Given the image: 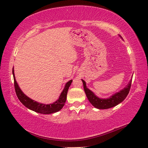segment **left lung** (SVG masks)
<instances>
[{"instance_id":"left-lung-1","label":"left lung","mask_w":148,"mask_h":148,"mask_svg":"<svg viewBox=\"0 0 148 148\" xmlns=\"http://www.w3.org/2000/svg\"><path fill=\"white\" fill-rule=\"evenodd\" d=\"M83 83L84 90L85 92L86 95L90 102L95 107V108L99 109H106L111 108L112 107H114L119 104V103L123 101L128 95V93L130 92L132 81L131 79L129 83L127 84V86L124 88L123 89L119 91V92L115 93L114 95L110 97L108 99H100L98 97H97L92 91L89 90L86 86V82L83 79H81Z\"/></svg>"}]
</instances>
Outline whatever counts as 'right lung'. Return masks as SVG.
<instances>
[{
    "mask_svg": "<svg viewBox=\"0 0 148 148\" xmlns=\"http://www.w3.org/2000/svg\"><path fill=\"white\" fill-rule=\"evenodd\" d=\"M12 75H13L14 77V85L16 93V95L18 99L20 100V101L26 108H29L30 110H32V111L40 113V114H48L59 111L64 107L66 102V99H67V94L69 88L71 86L72 80H70L65 84L64 90L62 91L59 97V99L56 102H53V103H50V104H44V103H39L35 101V100L30 99L29 97L25 95L23 92H22L16 83V81L14 73V68H12Z\"/></svg>",
    "mask_w": 148,
    "mask_h": 148,
    "instance_id": "1",
    "label": "right lung"
}]
</instances>
